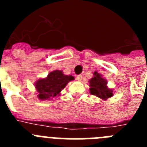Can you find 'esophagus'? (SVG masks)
<instances>
[{"label":"esophagus","instance_id":"obj_1","mask_svg":"<svg viewBox=\"0 0 147 147\" xmlns=\"http://www.w3.org/2000/svg\"><path fill=\"white\" fill-rule=\"evenodd\" d=\"M82 80V75H78L77 76H76V80H77V81H81V80Z\"/></svg>","mask_w":147,"mask_h":147}]
</instances>
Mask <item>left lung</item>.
I'll use <instances>...</instances> for the list:
<instances>
[{
    "label": "left lung",
    "mask_w": 147,
    "mask_h": 147,
    "mask_svg": "<svg viewBox=\"0 0 147 147\" xmlns=\"http://www.w3.org/2000/svg\"><path fill=\"white\" fill-rule=\"evenodd\" d=\"M90 93L102 100H107L113 96V90L107 87V80L104 79L97 71L93 73V76L89 80Z\"/></svg>",
    "instance_id": "1"
}]
</instances>
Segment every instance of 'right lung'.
<instances>
[{
  "label": "right lung",
  "mask_w": 147,
  "mask_h": 147,
  "mask_svg": "<svg viewBox=\"0 0 147 147\" xmlns=\"http://www.w3.org/2000/svg\"><path fill=\"white\" fill-rule=\"evenodd\" d=\"M74 77L71 75H65L62 71L50 72L47 77L39 79L35 82L34 86L37 90V97L40 100H50L60 95L69 82L73 81Z\"/></svg>",
  "instance_id": "1"
}]
</instances>
